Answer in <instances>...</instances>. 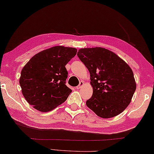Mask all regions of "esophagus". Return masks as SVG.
Wrapping results in <instances>:
<instances>
[{"label":"esophagus","instance_id":"34e87169","mask_svg":"<svg viewBox=\"0 0 154 154\" xmlns=\"http://www.w3.org/2000/svg\"><path fill=\"white\" fill-rule=\"evenodd\" d=\"M84 82L83 81H81V82L79 83V85H78L77 87H76V89H81V87H82L83 85H84Z\"/></svg>","mask_w":154,"mask_h":154}]
</instances>
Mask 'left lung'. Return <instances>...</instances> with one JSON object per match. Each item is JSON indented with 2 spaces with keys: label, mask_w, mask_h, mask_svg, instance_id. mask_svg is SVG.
Masks as SVG:
<instances>
[{
  "label": "left lung",
  "mask_w": 154,
  "mask_h": 154,
  "mask_svg": "<svg viewBox=\"0 0 154 154\" xmlns=\"http://www.w3.org/2000/svg\"><path fill=\"white\" fill-rule=\"evenodd\" d=\"M77 56L89 71L93 90L87 106L103 119L122 113L136 89L132 69L114 52L101 47L81 48Z\"/></svg>",
  "instance_id": "obj_1"
}]
</instances>
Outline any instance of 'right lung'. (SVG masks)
Instances as JSON below:
<instances>
[{
  "label": "right lung",
  "mask_w": 154,
  "mask_h": 154,
  "mask_svg": "<svg viewBox=\"0 0 154 154\" xmlns=\"http://www.w3.org/2000/svg\"><path fill=\"white\" fill-rule=\"evenodd\" d=\"M77 51L57 45L35 54L22 68L19 80L22 93L35 109L49 112L67 100L72 91L65 85V65Z\"/></svg>",
  "instance_id": "obj_1"
}]
</instances>
